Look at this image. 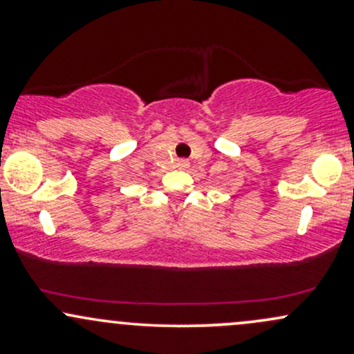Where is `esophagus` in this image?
<instances>
[{
	"instance_id": "esophagus-1",
	"label": "esophagus",
	"mask_w": 354,
	"mask_h": 354,
	"mask_svg": "<svg viewBox=\"0 0 354 354\" xmlns=\"http://www.w3.org/2000/svg\"><path fill=\"white\" fill-rule=\"evenodd\" d=\"M176 165H178V168H181V169H186L189 166V163L186 160H180Z\"/></svg>"
}]
</instances>
